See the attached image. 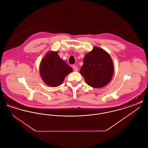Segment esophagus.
Masks as SVG:
<instances>
[{
  "label": "esophagus",
  "mask_w": 148,
  "mask_h": 148,
  "mask_svg": "<svg viewBox=\"0 0 148 148\" xmlns=\"http://www.w3.org/2000/svg\"><path fill=\"white\" fill-rule=\"evenodd\" d=\"M73 70L75 71H78V68H77V66H75V65H73Z\"/></svg>",
  "instance_id": "obj_1"
}]
</instances>
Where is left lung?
Returning a JSON list of instances; mask_svg holds the SVG:
<instances>
[{"mask_svg": "<svg viewBox=\"0 0 148 148\" xmlns=\"http://www.w3.org/2000/svg\"><path fill=\"white\" fill-rule=\"evenodd\" d=\"M113 71V61L110 55L104 50L95 47L85 55L80 72L87 84L100 88L111 81Z\"/></svg>", "mask_w": 148, "mask_h": 148, "instance_id": "1", "label": "left lung"}]
</instances>
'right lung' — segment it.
Here are the masks:
<instances>
[{
  "instance_id": "1",
  "label": "right lung",
  "mask_w": 148,
  "mask_h": 148,
  "mask_svg": "<svg viewBox=\"0 0 148 148\" xmlns=\"http://www.w3.org/2000/svg\"><path fill=\"white\" fill-rule=\"evenodd\" d=\"M72 71L73 69L60 59L57 51H49L40 64V74L42 80L52 87L62 84L64 78Z\"/></svg>"
}]
</instances>
